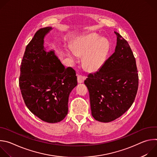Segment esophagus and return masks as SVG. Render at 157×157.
Listing matches in <instances>:
<instances>
[{
  "label": "esophagus",
  "instance_id": "obj_1",
  "mask_svg": "<svg viewBox=\"0 0 157 157\" xmlns=\"http://www.w3.org/2000/svg\"><path fill=\"white\" fill-rule=\"evenodd\" d=\"M86 79V77L82 75H78V83H82Z\"/></svg>",
  "mask_w": 157,
  "mask_h": 157
}]
</instances>
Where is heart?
<instances>
[{"mask_svg":"<svg viewBox=\"0 0 157 157\" xmlns=\"http://www.w3.org/2000/svg\"><path fill=\"white\" fill-rule=\"evenodd\" d=\"M110 45L105 38H101L95 33H91L78 38L68 51V55L73 61L77 56L82 57L84 68L89 71H98L104 65L109 53Z\"/></svg>","mask_w":157,"mask_h":157,"instance_id":"b5f03b06","label":"heart"}]
</instances>
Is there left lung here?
I'll use <instances>...</instances> for the list:
<instances>
[{"label":"left lung","instance_id":"left-lung-1","mask_svg":"<svg viewBox=\"0 0 157 157\" xmlns=\"http://www.w3.org/2000/svg\"><path fill=\"white\" fill-rule=\"evenodd\" d=\"M114 53L96 73L84 81L93 117L109 122L121 117L135 100L139 76L135 57L128 42L117 32Z\"/></svg>","mask_w":157,"mask_h":157}]
</instances>
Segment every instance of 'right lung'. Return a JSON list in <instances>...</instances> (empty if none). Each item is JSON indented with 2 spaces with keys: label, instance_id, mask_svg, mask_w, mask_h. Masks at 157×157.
<instances>
[{
  "label": "right lung",
  "instance_id": "obj_1",
  "mask_svg": "<svg viewBox=\"0 0 157 157\" xmlns=\"http://www.w3.org/2000/svg\"><path fill=\"white\" fill-rule=\"evenodd\" d=\"M51 27L38 30L28 44L20 66L19 86L28 109L48 123H57L68 114L70 93L77 86L75 71L66 68L54 50L47 52L44 38Z\"/></svg>",
  "mask_w": 157,
  "mask_h": 157
}]
</instances>
